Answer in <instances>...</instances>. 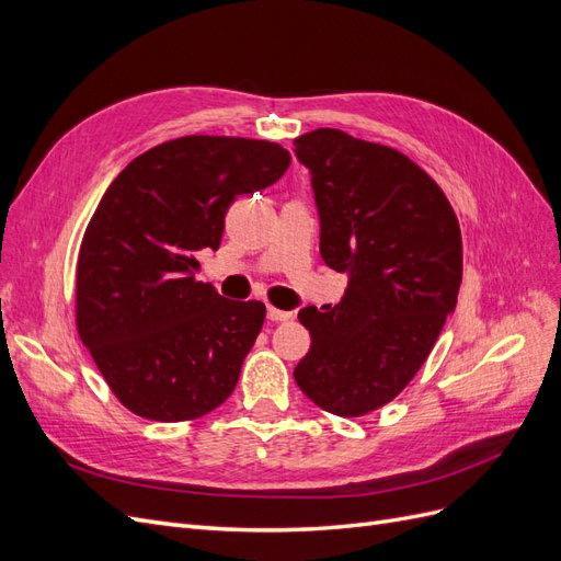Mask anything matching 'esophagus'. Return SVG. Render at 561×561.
<instances>
[{"label": "esophagus", "mask_w": 561, "mask_h": 561, "mask_svg": "<svg viewBox=\"0 0 561 561\" xmlns=\"http://www.w3.org/2000/svg\"><path fill=\"white\" fill-rule=\"evenodd\" d=\"M266 316H268V320H271V322H285V320H290V318H293V313H290V311H280V309H276V307H268Z\"/></svg>", "instance_id": "obj_1"}]
</instances>
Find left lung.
<instances>
[{
    "mask_svg": "<svg viewBox=\"0 0 561 561\" xmlns=\"http://www.w3.org/2000/svg\"><path fill=\"white\" fill-rule=\"evenodd\" d=\"M295 151L311 171L320 257L348 274L332 309L299 311L311 348L295 381L320 410L365 416L414 379L454 311L461 227L437 182L393 147L318 128Z\"/></svg>",
    "mask_w": 561,
    "mask_h": 561,
    "instance_id": "obj_1",
    "label": "left lung"
}]
</instances>
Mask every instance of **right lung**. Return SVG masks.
Segmentation results:
<instances>
[{"label": "right lung", "mask_w": 561, "mask_h": 561, "mask_svg": "<svg viewBox=\"0 0 561 561\" xmlns=\"http://www.w3.org/2000/svg\"><path fill=\"white\" fill-rule=\"evenodd\" d=\"M278 142L184 135L114 178L83 231L75 313L95 367L126 410L194 421L222 404L262 332V301H231L196 280L236 196L283 178Z\"/></svg>", "instance_id": "add662e5"}]
</instances>
